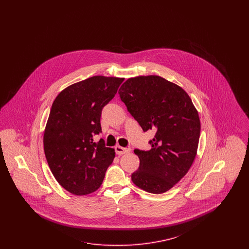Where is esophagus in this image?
Instances as JSON below:
<instances>
[{
    "label": "esophagus",
    "instance_id": "34e87169",
    "mask_svg": "<svg viewBox=\"0 0 249 249\" xmlns=\"http://www.w3.org/2000/svg\"><path fill=\"white\" fill-rule=\"evenodd\" d=\"M115 150H116V153L118 155H123L126 154V153H129L130 151V148L129 147H122L120 145H117L115 147Z\"/></svg>",
    "mask_w": 249,
    "mask_h": 249
}]
</instances>
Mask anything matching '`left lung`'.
I'll return each mask as SVG.
<instances>
[{"instance_id":"left-lung-1","label":"left lung","mask_w":249,"mask_h":249,"mask_svg":"<svg viewBox=\"0 0 249 249\" xmlns=\"http://www.w3.org/2000/svg\"><path fill=\"white\" fill-rule=\"evenodd\" d=\"M119 94L142 130L155 132L150 150L134 149L140 165L131 180L149 193H164L194 161L201 131L198 111L182 88L158 75L129 78Z\"/></svg>"}]
</instances>
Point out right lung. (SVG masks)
<instances>
[{
  "label": "right lung",
  "mask_w": 249,
  "mask_h": 249,
  "mask_svg": "<svg viewBox=\"0 0 249 249\" xmlns=\"http://www.w3.org/2000/svg\"><path fill=\"white\" fill-rule=\"evenodd\" d=\"M124 78L96 75L64 89L52 104L44 133L48 166L59 185L74 195L98 190L115 149L93 136L102 132V110Z\"/></svg>",
  "instance_id": "obj_1"
}]
</instances>
